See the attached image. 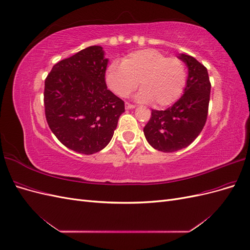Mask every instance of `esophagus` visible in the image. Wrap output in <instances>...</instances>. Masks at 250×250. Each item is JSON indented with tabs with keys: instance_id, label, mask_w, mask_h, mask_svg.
Returning <instances> with one entry per match:
<instances>
[{
	"instance_id": "esophagus-1",
	"label": "esophagus",
	"mask_w": 250,
	"mask_h": 250,
	"mask_svg": "<svg viewBox=\"0 0 250 250\" xmlns=\"http://www.w3.org/2000/svg\"><path fill=\"white\" fill-rule=\"evenodd\" d=\"M125 107H126V109H132V108H134V107H135V105H134V104H130V103L126 102V103H125Z\"/></svg>"
}]
</instances>
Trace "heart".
Returning a JSON list of instances; mask_svg holds the SVG:
<instances>
[{
    "label": "heart",
    "instance_id": "heart-1",
    "mask_svg": "<svg viewBox=\"0 0 250 250\" xmlns=\"http://www.w3.org/2000/svg\"><path fill=\"white\" fill-rule=\"evenodd\" d=\"M142 87L137 100L154 102L156 107H165L175 102L184 92L187 82L186 65L177 57H167L155 49L131 52L122 62H113L107 67L106 82L113 93L127 97Z\"/></svg>",
    "mask_w": 250,
    "mask_h": 250
}]
</instances>
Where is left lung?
I'll list each match as a JSON object with an SVG mask.
<instances>
[{
    "label": "left lung",
    "mask_w": 250,
    "mask_h": 250,
    "mask_svg": "<svg viewBox=\"0 0 250 250\" xmlns=\"http://www.w3.org/2000/svg\"><path fill=\"white\" fill-rule=\"evenodd\" d=\"M177 57L188 66L184 95L166 110L152 109L144 127L147 142L163 152L188 147L198 137L208 118L210 82L207 67L190 55Z\"/></svg>",
    "instance_id": "8db88e82"
}]
</instances>
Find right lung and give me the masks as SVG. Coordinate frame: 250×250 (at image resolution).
I'll return each instance as SVG.
<instances>
[{
  "mask_svg": "<svg viewBox=\"0 0 250 250\" xmlns=\"http://www.w3.org/2000/svg\"><path fill=\"white\" fill-rule=\"evenodd\" d=\"M108 59L92 46L57 62L44 80L43 103L48 125L65 147L83 154L108 145L124 101L107 89Z\"/></svg>",
  "mask_w": 250,
  "mask_h": 250,
  "instance_id": "obj_1",
  "label": "right lung"
}]
</instances>
